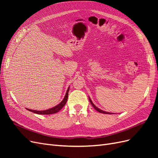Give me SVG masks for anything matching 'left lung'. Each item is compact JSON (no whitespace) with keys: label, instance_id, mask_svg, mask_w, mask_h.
<instances>
[{"label":"left lung","instance_id":"8db88e82","mask_svg":"<svg viewBox=\"0 0 158 158\" xmlns=\"http://www.w3.org/2000/svg\"><path fill=\"white\" fill-rule=\"evenodd\" d=\"M88 98H89V102H90V103L92 104V106L94 107V108L95 110H96V111H98V112L101 113H103V114H114V113H109V112H107V111H103V110L100 109L99 108H98V107L95 106V105L93 103V102H92V99H90V98H89V97H88Z\"/></svg>","mask_w":158,"mask_h":158}]
</instances>
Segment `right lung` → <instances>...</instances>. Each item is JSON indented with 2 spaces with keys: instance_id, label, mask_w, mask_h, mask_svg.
<instances>
[{
  "instance_id": "obj_1",
  "label": "right lung",
  "mask_w": 158,
  "mask_h": 158,
  "mask_svg": "<svg viewBox=\"0 0 158 158\" xmlns=\"http://www.w3.org/2000/svg\"><path fill=\"white\" fill-rule=\"evenodd\" d=\"M69 87L67 89V91H66V94L64 95V97L63 98V99L62 100V102L57 105V106L52 107L51 109H47V110H44V111H37V110H32V109H27V110L30 111L31 112H33L36 114H54L56 113L57 112H59L60 110L63 108L64 105L66 104V102H67V99H68V95H69Z\"/></svg>"
}]
</instances>
